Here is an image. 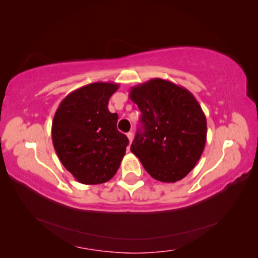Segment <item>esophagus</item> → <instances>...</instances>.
<instances>
[{
  "mask_svg": "<svg viewBox=\"0 0 258 258\" xmlns=\"http://www.w3.org/2000/svg\"><path fill=\"white\" fill-rule=\"evenodd\" d=\"M127 138H128V141H130V143H132V141H133V138H134V134L132 133V132H128L127 134Z\"/></svg>",
  "mask_w": 258,
  "mask_h": 258,
  "instance_id": "1",
  "label": "esophagus"
}]
</instances>
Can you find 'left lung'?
<instances>
[{
	"instance_id": "8db88e82",
	"label": "left lung",
	"mask_w": 258,
	"mask_h": 258,
	"mask_svg": "<svg viewBox=\"0 0 258 258\" xmlns=\"http://www.w3.org/2000/svg\"><path fill=\"white\" fill-rule=\"evenodd\" d=\"M130 99L142 112L131 151L155 180H182L206 145L207 120L197 99L184 87L161 78L133 86Z\"/></svg>"
}]
</instances>
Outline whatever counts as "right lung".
<instances>
[{
    "label": "right lung",
    "mask_w": 258,
    "mask_h": 258,
    "mask_svg": "<svg viewBox=\"0 0 258 258\" xmlns=\"http://www.w3.org/2000/svg\"><path fill=\"white\" fill-rule=\"evenodd\" d=\"M116 83L97 82L73 91L52 121V142L61 164L83 184L110 180L125 156L128 139L117 130L118 115L108 102Z\"/></svg>",
    "instance_id": "add662e5"
}]
</instances>
